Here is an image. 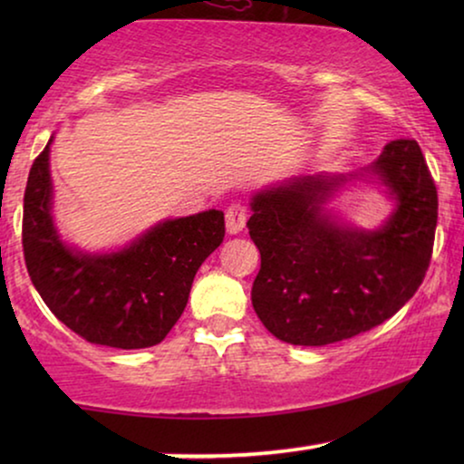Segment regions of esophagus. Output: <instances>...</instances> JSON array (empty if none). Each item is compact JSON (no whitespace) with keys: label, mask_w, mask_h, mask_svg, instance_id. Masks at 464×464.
Returning <instances> with one entry per match:
<instances>
[{"label":"esophagus","mask_w":464,"mask_h":464,"mask_svg":"<svg viewBox=\"0 0 464 464\" xmlns=\"http://www.w3.org/2000/svg\"><path fill=\"white\" fill-rule=\"evenodd\" d=\"M246 224V208L238 202H234L226 208V227L230 234H238Z\"/></svg>","instance_id":"obj_1"}]
</instances>
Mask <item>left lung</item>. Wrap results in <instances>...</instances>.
I'll list each match as a JSON object with an SVG mask.
<instances>
[{
	"mask_svg": "<svg viewBox=\"0 0 464 464\" xmlns=\"http://www.w3.org/2000/svg\"><path fill=\"white\" fill-rule=\"evenodd\" d=\"M397 200L376 232L342 226L323 202L344 177H297L257 192L246 221L262 266L253 308L272 335L325 346L391 319L427 275L437 227V188L414 139L386 145L372 167Z\"/></svg>",
	"mask_w": 464,
	"mask_h": 464,
	"instance_id": "left-lung-1",
	"label": "left lung"
}]
</instances>
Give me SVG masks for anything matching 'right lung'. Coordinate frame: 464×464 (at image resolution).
<instances>
[{
	"label": "right lung",
	"mask_w": 464,
	"mask_h": 464,
	"mask_svg": "<svg viewBox=\"0 0 464 464\" xmlns=\"http://www.w3.org/2000/svg\"><path fill=\"white\" fill-rule=\"evenodd\" d=\"M50 143L24 188L23 251L37 294L61 323L91 344L148 348L167 338L186 308L202 262L224 243L221 211L169 219L118 253H82L53 224Z\"/></svg>",
	"instance_id": "add662e5"
}]
</instances>
